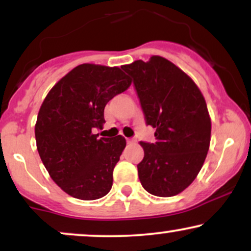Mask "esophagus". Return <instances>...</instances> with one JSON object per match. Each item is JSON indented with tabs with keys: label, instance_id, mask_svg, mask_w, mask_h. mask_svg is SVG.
Instances as JSON below:
<instances>
[{
	"label": "esophagus",
	"instance_id": "obj_1",
	"mask_svg": "<svg viewBox=\"0 0 251 251\" xmlns=\"http://www.w3.org/2000/svg\"><path fill=\"white\" fill-rule=\"evenodd\" d=\"M126 142H127V144H134L135 143V139H131V138H128V139L126 140Z\"/></svg>",
	"mask_w": 251,
	"mask_h": 251
}]
</instances>
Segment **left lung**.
Masks as SVG:
<instances>
[{
  "mask_svg": "<svg viewBox=\"0 0 251 251\" xmlns=\"http://www.w3.org/2000/svg\"><path fill=\"white\" fill-rule=\"evenodd\" d=\"M155 143L140 142L137 165L143 188L158 197L184 191L201 171L211 139V119L203 94L188 74L158 55L124 65Z\"/></svg>",
  "mask_w": 251,
  "mask_h": 251,
  "instance_id": "left-lung-1",
  "label": "left lung"
}]
</instances>
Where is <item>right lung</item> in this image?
<instances>
[{
  "mask_svg": "<svg viewBox=\"0 0 251 251\" xmlns=\"http://www.w3.org/2000/svg\"><path fill=\"white\" fill-rule=\"evenodd\" d=\"M119 67L82 63L48 92L35 124L36 148L43 165L66 194L82 201L99 200L113 184V169L125 138H98L103 109L131 86Z\"/></svg>",
  "mask_w": 251,
  "mask_h": 251,
  "instance_id": "obj_1",
  "label": "right lung"
}]
</instances>
